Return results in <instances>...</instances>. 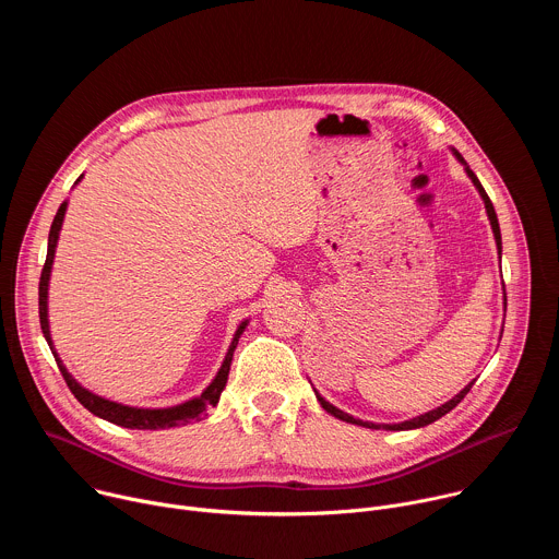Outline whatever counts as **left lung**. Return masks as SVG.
I'll list each match as a JSON object with an SVG mask.
<instances>
[{"label":"left lung","instance_id":"obj_1","mask_svg":"<svg viewBox=\"0 0 559 559\" xmlns=\"http://www.w3.org/2000/svg\"><path fill=\"white\" fill-rule=\"evenodd\" d=\"M453 154L457 156V162L464 166V170H466V175H468V179L473 181V186L477 188V192H480V197H483V201H485V207H487V214H489V221H491V227H493V236H496V246H498V252L502 254V236H500V223H498V216H496V210H493V203H491V199H489V194L485 192V188H483V183L477 181V177L473 175V170L466 166V162L462 158V154L460 152H455L453 150ZM473 386V382H468L457 395H453L449 403H444V405H440L438 409H431V412H427V414H423V416H416V418H412V420H405V423H397V425H373V423H362V420H358V418H354V416H349V414H345V412H341V409H336L334 405H330L325 397H321L318 395V391H316V397H318V403H321V407L328 412V414H332V416H336L338 420H345V423H352V425H360V427H367V429H384V431H405V429H420V427H427V425H431V423H436V420H440L442 416H447L453 407H457L460 403H462V397L468 393V389Z\"/></svg>","mask_w":559,"mask_h":559}]
</instances>
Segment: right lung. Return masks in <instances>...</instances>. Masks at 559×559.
<instances>
[{"label":"right lung","mask_w":559,"mask_h":559,"mask_svg":"<svg viewBox=\"0 0 559 559\" xmlns=\"http://www.w3.org/2000/svg\"><path fill=\"white\" fill-rule=\"evenodd\" d=\"M82 181V177L76 179V183ZM66 201L59 205L55 218H52V225H50V234H48V254H46V263H44V270H41V278H39V323H41V332H44V338L57 360V367L68 384V389L74 393V397L79 403H82L91 414L112 423V425H119V427H126V429H170V427H179V425H188L190 420H201L207 412V407H214L218 403L221 397V391L225 389V382H227V373H229V365H231V356H234V349L238 345V338H241V334L246 332L248 328V321H243L241 325H238L234 338H231V345L225 354V360L216 373V378L207 384V389L199 395V397H192V401L188 403H181L177 407H168V409H139V407H128V405H119V403H112V401H106V397L84 389L82 384H79L70 373L68 369L63 367L61 358L57 356L55 347H52V338H50V328H48V281H50V270H52V259H55V248H57V241H59V229H61V223H63V214H66Z\"/></svg>","instance_id":"1"}]
</instances>
